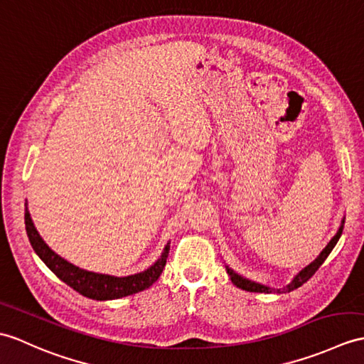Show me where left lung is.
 I'll list each match as a JSON object with an SVG mask.
<instances>
[{
  "mask_svg": "<svg viewBox=\"0 0 364 364\" xmlns=\"http://www.w3.org/2000/svg\"><path fill=\"white\" fill-rule=\"evenodd\" d=\"M343 228H344V217H343L340 228H338L336 234L331 239V242H328V243L326 245V248L319 252V256H318L314 262H310V264H309L307 267H304L298 274H294V277L291 279V282L287 284L285 287H282V289H272V287H267V285H264V284H259V282H256V281H251V279L239 274L237 272H234V269L230 268L228 265H225V267H226V273H228V276L231 277V282H232L235 287H239V289L245 290V291H252V293H276V294L290 293V291H293V290H296L298 287H301L304 282H307L309 279L315 274L316 269L324 264V260L327 259L328 255H331L332 250L335 248V245L338 243V240H340L341 234H343Z\"/></svg>",
  "mask_w": 364,
  "mask_h": 364,
  "instance_id": "obj_1",
  "label": "left lung"
}]
</instances>
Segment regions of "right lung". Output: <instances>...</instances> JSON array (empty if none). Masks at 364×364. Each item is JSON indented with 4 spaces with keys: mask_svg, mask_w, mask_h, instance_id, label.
Segmentation results:
<instances>
[{
    "mask_svg": "<svg viewBox=\"0 0 364 364\" xmlns=\"http://www.w3.org/2000/svg\"><path fill=\"white\" fill-rule=\"evenodd\" d=\"M24 206H26L24 208V225H26V232L33 251L37 252V256L45 262V265L60 281L70 285L73 290L83 294V296L96 301H112L130 296V294L149 289L163 273L166 267V259L168 256V248H171V242H167L161 256L158 257V260H155V264H151L144 272L134 274L113 276L88 272V269L75 267L71 262L65 260L62 256H58L55 251L48 247L32 222L28 209V200L24 203Z\"/></svg>",
    "mask_w": 364,
    "mask_h": 364,
    "instance_id": "obj_1",
    "label": "right lung"
}]
</instances>
